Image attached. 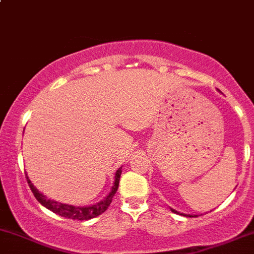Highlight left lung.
Returning a JSON list of instances; mask_svg holds the SVG:
<instances>
[{
  "label": "left lung",
  "instance_id": "1",
  "mask_svg": "<svg viewBox=\"0 0 254 254\" xmlns=\"http://www.w3.org/2000/svg\"><path fill=\"white\" fill-rule=\"evenodd\" d=\"M171 211H172V212H174V213H177V214H182V215H185V217H193V215H191V214H184V213H181V212L176 211V209H173V208H171ZM195 217H197V215H195Z\"/></svg>",
  "mask_w": 254,
  "mask_h": 254
}]
</instances>
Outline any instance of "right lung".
<instances>
[{
	"mask_svg": "<svg viewBox=\"0 0 254 254\" xmlns=\"http://www.w3.org/2000/svg\"><path fill=\"white\" fill-rule=\"evenodd\" d=\"M121 173L122 167H120L115 173V181H114V185L113 188H111L109 195L106 196L104 200L99 201L98 203L91 204V206H72V204H66L58 202V201H54L52 200V198H48L47 196L43 195L42 192L36 189V187H35L31 183V181L29 179L28 174H26V181H28L30 189L34 192V196L36 197V200L39 201L42 206H45L46 208H48L50 211L53 212V213H57L65 218H70V219L73 220H88L92 219V218L98 217V215H100L102 213H104L106 209H108V207L110 206L114 195H115L117 189H119V183Z\"/></svg>",
	"mask_w": 254,
	"mask_h": 254,
	"instance_id": "obj_1",
	"label": "right lung"
}]
</instances>
